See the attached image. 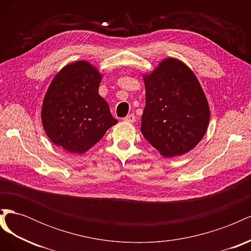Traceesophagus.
I'll return each instance as SVG.
<instances>
[{"mask_svg":"<svg viewBox=\"0 0 251 251\" xmlns=\"http://www.w3.org/2000/svg\"><path fill=\"white\" fill-rule=\"evenodd\" d=\"M124 120L126 121V123H134V121H135V115H134V114H130V115H127L126 117H125Z\"/></svg>","mask_w":251,"mask_h":251,"instance_id":"34e87169","label":"esophagus"}]
</instances>
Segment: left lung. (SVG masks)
Segmentation results:
<instances>
[{
  "instance_id": "1",
  "label": "left lung",
  "mask_w": 251,
  "mask_h": 251,
  "mask_svg": "<svg viewBox=\"0 0 251 251\" xmlns=\"http://www.w3.org/2000/svg\"><path fill=\"white\" fill-rule=\"evenodd\" d=\"M146 108L141 133L161 156L171 158L192 151L204 137L210 119L207 98L191 68L168 57L142 74Z\"/></svg>"
}]
</instances>
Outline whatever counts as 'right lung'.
I'll use <instances>...</instances> for the list:
<instances>
[{
    "label": "right lung",
    "mask_w": 251,
    "mask_h": 251,
    "mask_svg": "<svg viewBox=\"0 0 251 251\" xmlns=\"http://www.w3.org/2000/svg\"><path fill=\"white\" fill-rule=\"evenodd\" d=\"M102 74L87 60L66 65L45 94L41 118L55 146L71 154H85L118 121L98 93Z\"/></svg>",
    "instance_id": "add662e5"
}]
</instances>
